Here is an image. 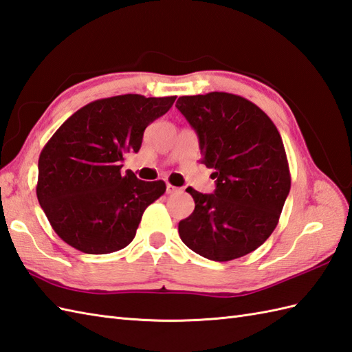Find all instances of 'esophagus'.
Returning a JSON list of instances; mask_svg holds the SVG:
<instances>
[{"mask_svg":"<svg viewBox=\"0 0 352 352\" xmlns=\"http://www.w3.org/2000/svg\"><path fill=\"white\" fill-rule=\"evenodd\" d=\"M179 189L178 187H175V186H173V184H169V183H166V193H175V192H178Z\"/></svg>","mask_w":352,"mask_h":352,"instance_id":"esophagus-1","label":"esophagus"}]
</instances>
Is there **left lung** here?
<instances>
[{
  "label": "left lung",
  "instance_id": "1",
  "mask_svg": "<svg viewBox=\"0 0 352 352\" xmlns=\"http://www.w3.org/2000/svg\"><path fill=\"white\" fill-rule=\"evenodd\" d=\"M175 106L216 178L214 193L186 189L195 210L178 223L179 239L219 263L248 255L274 231L291 189L280 133L263 109L235 94L183 96Z\"/></svg>",
  "mask_w": 352,
  "mask_h": 352
}]
</instances>
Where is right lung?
Segmentation results:
<instances>
[{
  "instance_id": "1",
  "label": "right lung",
  "mask_w": 352,
  "mask_h": 352,
  "mask_svg": "<svg viewBox=\"0 0 352 352\" xmlns=\"http://www.w3.org/2000/svg\"><path fill=\"white\" fill-rule=\"evenodd\" d=\"M177 97L124 94L85 104L65 120L38 157L37 199L69 246L91 255L132 243L145 208L166 184L121 173L126 153L141 148L145 127Z\"/></svg>"
}]
</instances>
